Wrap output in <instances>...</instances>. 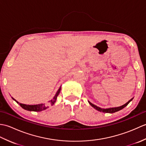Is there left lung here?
Returning <instances> with one entry per match:
<instances>
[{"mask_svg": "<svg viewBox=\"0 0 146 146\" xmlns=\"http://www.w3.org/2000/svg\"><path fill=\"white\" fill-rule=\"evenodd\" d=\"M132 99H133V98L131 99V100H130L129 101H128L127 102V103H126L125 104L122 105V106L118 107H114V108H100V107H97V106H96V105H95L94 104H92L91 102H89L90 105L92 107H94V108H95V109H96V110H98V111H102V112H105V113H115V112H116V111H119V110H122V108L125 107L127 106V105L129 104V102H131V101H132Z\"/></svg>", "mask_w": 146, "mask_h": 146, "instance_id": "left-lung-1", "label": "left lung"}]
</instances>
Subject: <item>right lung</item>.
<instances>
[{
  "instance_id": "right-lung-1",
  "label": "right lung",
  "mask_w": 146,
  "mask_h": 146,
  "mask_svg": "<svg viewBox=\"0 0 146 146\" xmlns=\"http://www.w3.org/2000/svg\"><path fill=\"white\" fill-rule=\"evenodd\" d=\"M61 86H60V88L58 89V90L56 92V95H54V97L52 98V100H51L50 101H49V103L51 105L54 104V103L56 102V100L58 95H59V94H60V92L61 91ZM12 99L16 102L18 104H19L20 106L22 108H23L24 109H25L26 110L40 111L46 110V108H48V104H38V105H26V104H23L19 103L17 101L15 100V99L13 98H12Z\"/></svg>"
}]
</instances>
